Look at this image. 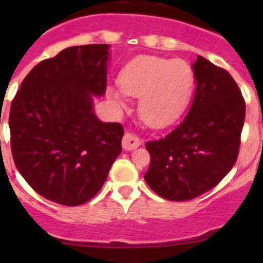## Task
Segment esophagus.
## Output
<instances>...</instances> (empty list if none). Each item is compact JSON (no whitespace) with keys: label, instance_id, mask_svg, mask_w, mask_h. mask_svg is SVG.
Masks as SVG:
<instances>
[{"label":"esophagus","instance_id":"1","mask_svg":"<svg viewBox=\"0 0 263 263\" xmlns=\"http://www.w3.org/2000/svg\"><path fill=\"white\" fill-rule=\"evenodd\" d=\"M141 145V139L136 136V134L132 133H125L124 138H122V147L126 152H130V150H134L138 146Z\"/></svg>","mask_w":263,"mask_h":263}]
</instances>
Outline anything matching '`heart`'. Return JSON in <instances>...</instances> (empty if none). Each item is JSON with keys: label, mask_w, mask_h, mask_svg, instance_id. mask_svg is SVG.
I'll use <instances>...</instances> for the list:
<instances>
[{"label": "heart", "mask_w": 263, "mask_h": 263, "mask_svg": "<svg viewBox=\"0 0 263 263\" xmlns=\"http://www.w3.org/2000/svg\"><path fill=\"white\" fill-rule=\"evenodd\" d=\"M120 88L108 87L106 95L118 109H126L125 95L139 97V117L153 127L175 122L194 90L191 66L182 59L142 55L121 69Z\"/></svg>", "instance_id": "heart-1"}]
</instances>
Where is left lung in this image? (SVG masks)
<instances>
[{
	"instance_id": "1",
	"label": "left lung",
	"mask_w": 263,
	"mask_h": 263,
	"mask_svg": "<svg viewBox=\"0 0 263 263\" xmlns=\"http://www.w3.org/2000/svg\"><path fill=\"white\" fill-rule=\"evenodd\" d=\"M196 89L175 130L146 143L152 162L145 180L167 200L200 196L221 182L238 157L245 101L225 69L203 57L192 64Z\"/></svg>"
}]
</instances>
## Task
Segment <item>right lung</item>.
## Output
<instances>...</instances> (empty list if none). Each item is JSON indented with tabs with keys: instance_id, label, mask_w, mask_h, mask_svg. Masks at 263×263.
I'll use <instances>...</instances> for the list:
<instances>
[{
	"instance_id": "add662e5",
	"label": "right lung",
	"mask_w": 263,
	"mask_h": 263,
	"mask_svg": "<svg viewBox=\"0 0 263 263\" xmlns=\"http://www.w3.org/2000/svg\"><path fill=\"white\" fill-rule=\"evenodd\" d=\"M109 45L73 46L35 66L10 108L14 163L30 187L76 206L101 190L121 154L124 129L103 122L93 97L106 90Z\"/></svg>"
}]
</instances>
